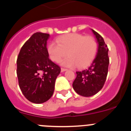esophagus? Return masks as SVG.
Returning <instances> with one entry per match:
<instances>
[{
  "mask_svg": "<svg viewBox=\"0 0 131 131\" xmlns=\"http://www.w3.org/2000/svg\"><path fill=\"white\" fill-rule=\"evenodd\" d=\"M67 71V69H66V68H61V71L62 72H63V71Z\"/></svg>",
  "mask_w": 131,
  "mask_h": 131,
  "instance_id": "1",
  "label": "esophagus"
}]
</instances>
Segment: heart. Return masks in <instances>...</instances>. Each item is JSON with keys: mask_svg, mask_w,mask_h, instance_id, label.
<instances>
[{"mask_svg": "<svg viewBox=\"0 0 131 131\" xmlns=\"http://www.w3.org/2000/svg\"><path fill=\"white\" fill-rule=\"evenodd\" d=\"M56 42L48 45V53L52 61L59 63L68 54L69 56L62 61L63 66L84 68L89 66L95 58L98 44L92 37L80 33H69L57 38Z\"/></svg>", "mask_w": 131, "mask_h": 131, "instance_id": "1", "label": "heart"}]
</instances>
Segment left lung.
I'll use <instances>...</instances> for the list:
<instances>
[{"instance_id": "1", "label": "left lung", "mask_w": 131, "mask_h": 131, "mask_svg": "<svg viewBox=\"0 0 131 131\" xmlns=\"http://www.w3.org/2000/svg\"><path fill=\"white\" fill-rule=\"evenodd\" d=\"M98 43L95 58L90 66L81 71H77L73 83L74 91L83 96L89 97L98 93L102 89L107 77L110 60L108 48L103 37L92 29Z\"/></svg>"}]
</instances>
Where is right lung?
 I'll use <instances>...</instances> for the list:
<instances>
[{
    "instance_id": "obj_1",
    "label": "right lung",
    "mask_w": 131,
    "mask_h": 131,
    "mask_svg": "<svg viewBox=\"0 0 131 131\" xmlns=\"http://www.w3.org/2000/svg\"><path fill=\"white\" fill-rule=\"evenodd\" d=\"M50 35L37 32L25 42L17 59L21 91L31 102L42 104L51 98L60 67L49 59L47 48Z\"/></svg>"
}]
</instances>
